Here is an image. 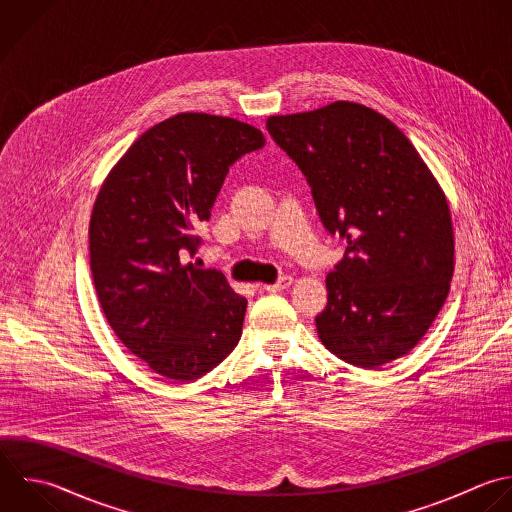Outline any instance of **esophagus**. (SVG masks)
I'll return each mask as SVG.
<instances>
[{
  "label": "esophagus",
  "instance_id": "obj_1",
  "mask_svg": "<svg viewBox=\"0 0 512 512\" xmlns=\"http://www.w3.org/2000/svg\"><path fill=\"white\" fill-rule=\"evenodd\" d=\"M292 282H294V280H292L290 276H284V278H280L276 284H262V288H264L266 292H280V290H286Z\"/></svg>",
  "mask_w": 512,
  "mask_h": 512
}]
</instances>
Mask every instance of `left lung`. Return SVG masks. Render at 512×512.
<instances>
[{"mask_svg": "<svg viewBox=\"0 0 512 512\" xmlns=\"http://www.w3.org/2000/svg\"><path fill=\"white\" fill-rule=\"evenodd\" d=\"M268 132L306 176L318 216L346 240L326 276L320 342L376 368L408 354L440 312L454 272L446 196L410 140L356 102L270 116Z\"/></svg>", "mask_w": 512, "mask_h": 512, "instance_id": "obj_1", "label": "left lung"}]
</instances>
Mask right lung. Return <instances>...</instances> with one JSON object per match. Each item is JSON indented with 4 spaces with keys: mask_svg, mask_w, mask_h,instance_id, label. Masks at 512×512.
<instances>
[{
    "mask_svg": "<svg viewBox=\"0 0 512 512\" xmlns=\"http://www.w3.org/2000/svg\"><path fill=\"white\" fill-rule=\"evenodd\" d=\"M266 144L236 118L176 114L146 130L106 176L90 218V268L122 344L150 370L190 382L238 344L248 300L186 262L228 168Z\"/></svg>",
    "mask_w": 512,
    "mask_h": 512,
    "instance_id": "add662e5",
    "label": "right lung"
}]
</instances>
